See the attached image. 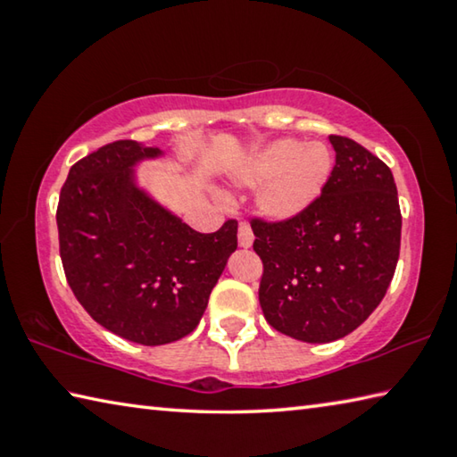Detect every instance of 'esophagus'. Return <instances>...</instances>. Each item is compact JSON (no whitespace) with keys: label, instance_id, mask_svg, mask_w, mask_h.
Returning <instances> with one entry per match:
<instances>
[{"label":"esophagus","instance_id":"34e87169","mask_svg":"<svg viewBox=\"0 0 457 457\" xmlns=\"http://www.w3.org/2000/svg\"><path fill=\"white\" fill-rule=\"evenodd\" d=\"M237 244H239V247H250L253 244V231L250 228V223H245V221L239 223Z\"/></svg>","mask_w":457,"mask_h":457}]
</instances>
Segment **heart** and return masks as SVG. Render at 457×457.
<instances>
[{
	"mask_svg": "<svg viewBox=\"0 0 457 457\" xmlns=\"http://www.w3.org/2000/svg\"><path fill=\"white\" fill-rule=\"evenodd\" d=\"M332 154L324 143L278 138L252 154L234 179L245 187H261L260 212L270 220L286 221L308 210L328 183Z\"/></svg>",
	"mask_w": 457,
	"mask_h": 457,
	"instance_id": "b5f03b06",
	"label": "heart"
}]
</instances>
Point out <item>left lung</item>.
Masks as SVG:
<instances>
[{"mask_svg": "<svg viewBox=\"0 0 457 457\" xmlns=\"http://www.w3.org/2000/svg\"><path fill=\"white\" fill-rule=\"evenodd\" d=\"M328 141L337 163L320 197L292 220H252L253 250L264 264L262 312L270 327L303 343H332L361 327L399 260L391 169L353 138Z\"/></svg>", "mask_w": 457, "mask_h": 457, "instance_id": "left-lung-1", "label": "left lung"}]
</instances>
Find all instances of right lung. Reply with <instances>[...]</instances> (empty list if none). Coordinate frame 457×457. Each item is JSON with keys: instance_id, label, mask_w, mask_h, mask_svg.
Listing matches in <instances>:
<instances>
[{"instance_id": "add662e5", "label": "right lung", "mask_w": 457, "mask_h": 457, "mask_svg": "<svg viewBox=\"0 0 457 457\" xmlns=\"http://www.w3.org/2000/svg\"><path fill=\"white\" fill-rule=\"evenodd\" d=\"M159 146L114 141L72 165L58 201L60 258L100 327L157 346L187 337L237 247V221L199 234L137 183Z\"/></svg>"}]
</instances>
